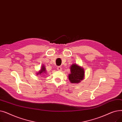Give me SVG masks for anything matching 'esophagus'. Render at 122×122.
<instances>
[{"mask_svg": "<svg viewBox=\"0 0 122 122\" xmlns=\"http://www.w3.org/2000/svg\"><path fill=\"white\" fill-rule=\"evenodd\" d=\"M57 70H58V71H62V68H61V67H60V66L58 67L57 68Z\"/></svg>", "mask_w": 122, "mask_h": 122, "instance_id": "esophagus-1", "label": "esophagus"}]
</instances>
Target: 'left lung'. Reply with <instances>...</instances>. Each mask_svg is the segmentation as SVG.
Here are the masks:
<instances>
[{"label":"left lung","mask_w":122,"mask_h":122,"mask_svg":"<svg viewBox=\"0 0 122 122\" xmlns=\"http://www.w3.org/2000/svg\"><path fill=\"white\" fill-rule=\"evenodd\" d=\"M70 73L68 78L72 84H79L85 78V70L76 64H73L70 67Z\"/></svg>","instance_id":"obj_1"}]
</instances>
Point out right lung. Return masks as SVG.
<instances>
[{
  "instance_id": "obj_1",
  "label": "right lung",
  "mask_w": 122,
  "mask_h": 122,
  "mask_svg": "<svg viewBox=\"0 0 122 122\" xmlns=\"http://www.w3.org/2000/svg\"><path fill=\"white\" fill-rule=\"evenodd\" d=\"M46 74V67L44 66V65H42L41 70L38 72L36 73V75H42V74Z\"/></svg>"
}]
</instances>
